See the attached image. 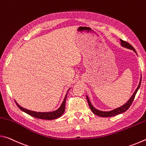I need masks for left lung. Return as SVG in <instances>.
<instances>
[{
    "mask_svg": "<svg viewBox=\"0 0 146 146\" xmlns=\"http://www.w3.org/2000/svg\"><path fill=\"white\" fill-rule=\"evenodd\" d=\"M120 42H121V46L124 47V48H126L127 49H131V50H133L136 53V54H137V52H136L135 48H133V47L130 44H129L128 42H125L124 40H121V39H120ZM141 81H142V76H141V77H140V80L139 84H138L137 88L136 89V90L134 92V93H133V95L131 96V97L129 98V100H128L127 102L125 104H123V106H121V107L116 108V109H115V110H113L112 111H100V110H97V109L94 108L93 106H92V104H91V102H90V100H89L88 97V96H86V98H87V100H88V105H89V106H90L91 110L92 111V112L94 113V114L97 115L99 116V117H113V116L119 115V114H120V113H122L123 112L126 111L130 107V106L131 105L133 101L134 100V98L135 97L136 94H137L138 89H139L140 86Z\"/></svg>",
    "mask_w": 146,
    "mask_h": 146,
    "instance_id": "obj_1",
    "label": "left lung"
}]
</instances>
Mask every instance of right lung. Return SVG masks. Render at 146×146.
<instances>
[{"mask_svg":"<svg viewBox=\"0 0 146 146\" xmlns=\"http://www.w3.org/2000/svg\"><path fill=\"white\" fill-rule=\"evenodd\" d=\"M67 95L68 93H66L65 98H64V99L63 100L61 106H60V108H59L58 110L54 111H51V112H35V111H33L27 110V109L21 107V106H19L18 104V103H17L16 101H15V103L20 110H21L25 112L26 113H27V114L32 116V117H35L36 118H40V119H44V120H53V119H56V118L60 117L64 113V111H65L66 100V97H67Z\"/></svg>","mask_w":146,"mask_h":146,"instance_id":"add662e5","label":"right lung"}]
</instances>
